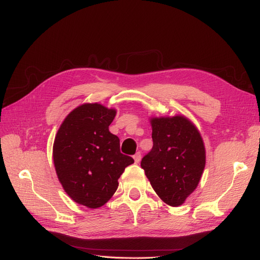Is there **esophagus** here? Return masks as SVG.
I'll use <instances>...</instances> for the list:
<instances>
[{"instance_id":"esophagus-1","label":"esophagus","mask_w":260,"mask_h":260,"mask_svg":"<svg viewBox=\"0 0 260 260\" xmlns=\"http://www.w3.org/2000/svg\"><path fill=\"white\" fill-rule=\"evenodd\" d=\"M141 158V153L137 152L135 155H134V160H135V163H139Z\"/></svg>"}]
</instances>
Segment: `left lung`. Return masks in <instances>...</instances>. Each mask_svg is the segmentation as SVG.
Instances as JSON below:
<instances>
[{
  "mask_svg": "<svg viewBox=\"0 0 260 260\" xmlns=\"http://www.w3.org/2000/svg\"><path fill=\"white\" fill-rule=\"evenodd\" d=\"M153 147L141 160L147 178L166 204L179 206L198 187L205 167V147L187 118L151 119Z\"/></svg>",
  "mask_w": 260,
  "mask_h": 260,
  "instance_id": "8db88e82",
  "label": "left lung"
}]
</instances>
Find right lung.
Listing matches in <instances>:
<instances>
[{
    "instance_id": "obj_1",
    "label": "right lung",
    "mask_w": 260,
    "mask_h": 260,
    "mask_svg": "<svg viewBox=\"0 0 260 260\" xmlns=\"http://www.w3.org/2000/svg\"><path fill=\"white\" fill-rule=\"evenodd\" d=\"M114 109L84 104L71 111L57 132L53 147L56 173L74 202L89 208L106 204L133 157L120 151V139L109 132Z\"/></svg>"
}]
</instances>
